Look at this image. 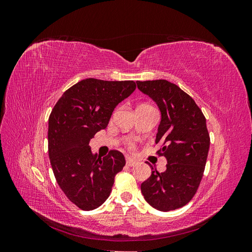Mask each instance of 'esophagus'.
Returning <instances> with one entry per match:
<instances>
[{
	"label": "esophagus",
	"instance_id": "1",
	"mask_svg": "<svg viewBox=\"0 0 252 252\" xmlns=\"http://www.w3.org/2000/svg\"><path fill=\"white\" fill-rule=\"evenodd\" d=\"M136 164V161H134V159H132L131 158H126V165L127 166H134Z\"/></svg>",
	"mask_w": 252,
	"mask_h": 252
}]
</instances>
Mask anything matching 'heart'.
Segmentation results:
<instances>
[{
    "label": "heart",
    "instance_id": "obj_1",
    "mask_svg": "<svg viewBox=\"0 0 252 252\" xmlns=\"http://www.w3.org/2000/svg\"><path fill=\"white\" fill-rule=\"evenodd\" d=\"M129 148H130V149H133V148H134V146H133L132 144H129Z\"/></svg>",
    "mask_w": 252,
    "mask_h": 252
}]
</instances>
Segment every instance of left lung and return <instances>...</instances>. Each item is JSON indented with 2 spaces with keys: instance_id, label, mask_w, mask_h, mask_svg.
<instances>
[{
  "instance_id": "obj_1",
  "label": "left lung",
  "mask_w": 252,
  "mask_h": 252,
  "mask_svg": "<svg viewBox=\"0 0 252 252\" xmlns=\"http://www.w3.org/2000/svg\"><path fill=\"white\" fill-rule=\"evenodd\" d=\"M162 113L156 143L157 154L167 159V169L151 175L141 185L145 200L159 211L183 207L192 200L201 184L210 136L206 119L193 98L166 80L136 82Z\"/></svg>"
}]
</instances>
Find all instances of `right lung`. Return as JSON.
I'll list each match as a JSON object with an SVG mask.
<instances>
[{
    "mask_svg": "<svg viewBox=\"0 0 252 252\" xmlns=\"http://www.w3.org/2000/svg\"><path fill=\"white\" fill-rule=\"evenodd\" d=\"M136 87L133 81L85 79L67 89L51 110L48 155L53 174L67 199L93 210L109 196L114 178L125 166L119 150L101 158L89 142L107 127L112 111Z\"/></svg>",
    "mask_w": 252,
    "mask_h": 252,
    "instance_id": "obj_1",
    "label": "right lung"
}]
</instances>
